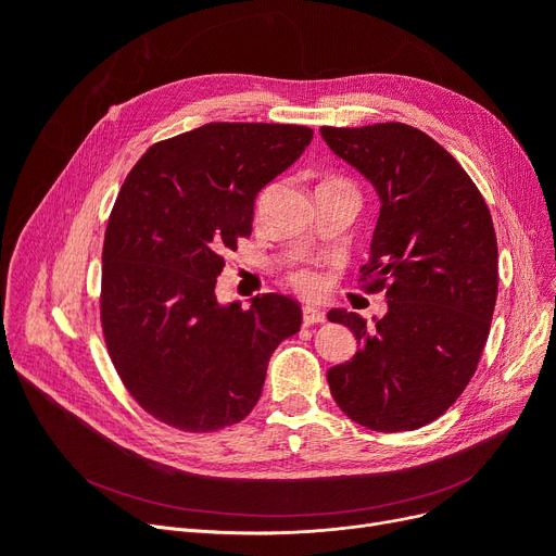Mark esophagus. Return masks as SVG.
<instances>
[{
	"label": "esophagus",
	"instance_id": "obj_1",
	"mask_svg": "<svg viewBox=\"0 0 556 556\" xmlns=\"http://www.w3.org/2000/svg\"><path fill=\"white\" fill-rule=\"evenodd\" d=\"M325 311H319L315 306H304L302 308V323L308 327V325H317V323H325Z\"/></svg>",
	"mask_w": 556,
	"mask_h": 556
}]
</instances>
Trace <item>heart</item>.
Wrapping results in <instances>:
<instances>
[{
    "instance_id": "obj_1",
    "label": "heart",
    "mask_w": 556,
    "mask_h": 556,
    "mask_svg": "<svg viewBox=\"0 0 556 556\" xmlns=\"http://www.w3.org/2000/svg\"><path fill=\"white\" fill-rule=\"evenodd\" d=\"M290 281H293L295 288L302 290L304 295H319L325 290V286H327L325 277L319 275L317 270H313V268L295 270L293 275H290Z\"/></svg>"
}]
</instances>
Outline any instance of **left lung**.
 <instances>
[{
	"instance_id": "8db88e82",
	"label": "left lung",
	"mask_w": 556,
	"mask_h": 556,
	"mask_svg": "<svg viewBox=\"0 0 556 556\" xmlns=\"http://www.w3.org/2000/svg\"><path fill=\"white\" fill-rule=\"evenodd\" d=\"M319 132L381 198L361 279L367 293L388 298L374 327L329 311L354 331L358 352L327 381L356 424L415 430L442 417L478 369L498 298L493 220L469 173L419 128L388 122Z\"/></svg>"
}]
</instances>
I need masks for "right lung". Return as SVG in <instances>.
Wrapping results in <instances>:
<instances>
[{"mask_svg": "<svg viewBox=\"0 0 556 556\" xmlns=\"http://www.w3.org/2000/svg\"><path fill=\"white\" fill-rule=\"evenodd\" d=\"M306 126L204 124L153 143L116 195L101 275V327L130 396L185 432L239 424L302 308L279 293L216 300L223 254L252 233L258 191L304 153Z\"/></svg>", "mask_w": 556, "mask_h": 556, "instance_id": "right-lung-1", "label": "right lung"}]
</instances>
